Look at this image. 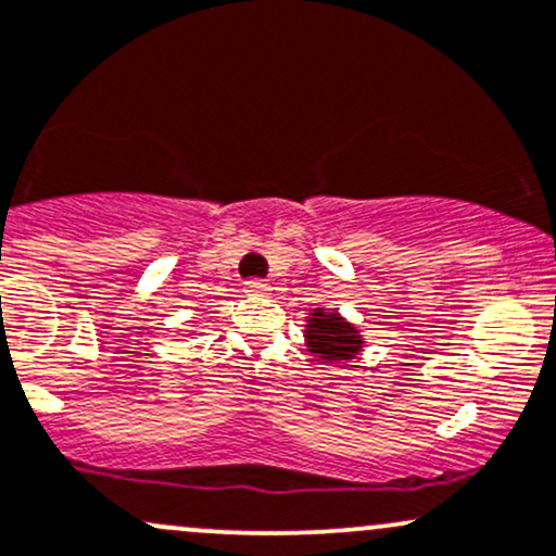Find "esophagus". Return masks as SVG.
Instances as JSON below:
<instances>
[{
	"instance_id": "esophagus-1",
	"label": "esophagus",
	"mask_w": 556,
	"mask_h": 556,
	"mask_svg": "<svg viewBox=\"0 0 556 556\" xmlns=\"http://www.w3.org/2000/svg\"><path fill=\"white\" fill-rule=\"evenodd\" d=\"M242 288H245L248 295H268V290H271L264 282V279H248V282L242 285Z\"/></svg>"
}]
</instances>
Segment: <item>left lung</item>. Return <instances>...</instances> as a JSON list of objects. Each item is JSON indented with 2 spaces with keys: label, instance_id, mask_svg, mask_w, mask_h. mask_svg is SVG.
Segmentation results:
<instances>
[{
  "label": "left lung",
  "instance_id": "1",
  "mask_svg": "<svg viewBox=\"0 0 556 556\" xmlns=\"http://www.w3.org/2000/svg\"><path fill=\"white\" fill-rule=\"evenodd\" d=\"M303 338H306L308 353H314L316 362L327 364L351 362L364 348V334L358 332V327L332 308L311 311Z\"/></svg>",
  "mask_w": 556,
  "mask_h": 556
}]
</instances>
